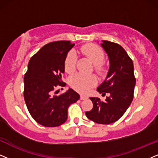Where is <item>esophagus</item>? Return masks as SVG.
<instances>
[{
  "label": "esophagus",
  "mask_w": 158,
  "mask_h": 158,
  "mask_svg": "<svg viewBox=\"0 0 158 158\" xmlns=\"http://www.w3.org/2000/svg\"><path fill=\"white\" fill-rule=\"evenodd\" d=\"M87 98H88V97L86 96V95H81V96H80V99L81 100H86V99H87Z\"/></svg>",
  "instance_id": "obj_1"
}]
</instances>
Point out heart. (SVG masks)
Returning <instances> with one entry per match:
<instances>
[{"label":"heart","mask_w":158,"mask_h":158,"mask_svg":"<svg viewBox=\"0 0 158 158\" xmlns=\"http://www.w3.org/2000/svg\"><path fill=\"white\" fill-rule=\"evenodd\" d=\"M81 52L87 56L95 65L96 71L101 72L103 70L102 62L104 60V52L98 46L94 44H87L81 47ZM77 56L73 50L70 51L65 60V70L67 73H72L75 70ZM97 82L96 77L94 75H86L83 73H77L70 79L71 86L78 91L86 93L91 87Z\"/></svg>","instance_id":"b5f03b06"}]
</instances>
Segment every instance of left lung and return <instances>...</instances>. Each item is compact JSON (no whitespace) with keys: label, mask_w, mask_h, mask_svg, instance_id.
Instances as JSON below:
<instances>
[{"label":"left lung","mask_w":158,"mask_h":158,"mask_svg":"<svg viewBox=\"0 0 158 158\" xmlns=\"http://www.w3.org/2000/svg\"><path fill=\"white\" fill-rule=\"evenodd\" d=\"M101 46L109 57V69L97 91L102 95L109 93V96L104 101L97 97L89 98L93 108L85 114L95 123L106 125L118 120L128 109L133 98L135 78L132 60L120 45L102 41Z\"/></svg>","instance_id":"8db88e82"}]
</instances>
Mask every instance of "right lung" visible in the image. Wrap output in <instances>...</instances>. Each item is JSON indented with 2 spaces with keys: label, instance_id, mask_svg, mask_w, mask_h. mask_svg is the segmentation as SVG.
I'll return each mask as SVG.
<instances>
[{
  "label": "right lung",
  "instance_id": "obj_1",
  "mask_svg": "<svg viewBox=\"0 0 158 158\" xmlns=\"http://www.w3.org/2000/svg\"><path fill=\"white\" fill-rule=\"evenodd\" d=\"M74 45L69 41L47 44L31 57L27 65L24 77V98L32 117L44 127H57L64 123L69 106L80 98L71 88L60 95H53L57 85H66L62 81V75L65 72L66 56Z\"/></svg>",
  "mask_w": 158,
  "mask_h": 158
}]
</instances>
